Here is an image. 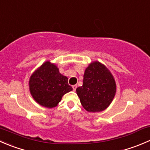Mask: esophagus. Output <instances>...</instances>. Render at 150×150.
Wrapping results in <instances>:
<instances>
[{
  "label": "esophagus",
  "instance_id": "34e87169",
  "mask_svg": "<svg viewBox=\"0 0 150 150\" xmlns=\"http://www.w3.org/2000/svg\"><path fill=\"white\" fill-rule=\"evenodd\" d=\"M72 88H73V91H75L77 88V85H73L72 86Z\"/></svg>",
  "mask_w": 150,
  "mask_h": 150
}]
</instances>
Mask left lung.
Listing matches in <instances>:
<instances>
[{
  "label": "left lung",
  "mask_w": 150,
  "mask_h": 150,
  "mask_svg": "<svg viewBox=\"0 0 150 150\" xmlns=\"http://www.w3.org/2000/svg\"><path fill=\"white\" fill-rule=\"evenodd\" d=\"M117 85L108 69L95 61L85 69L82 86L76 88L81 105L88 112L105 110L114 98Z\"/></svg>",
  "instance_id": "8db88e82"
}]
</instances>
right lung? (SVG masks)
<instances>
[{
	"mask_svg": "<svg viewBox=\"0 0 150 150\" xmlns=\"http://www.w3.org/2000/svg\"><path fill=\"white\" fill-rule=\"evenodd\" d=\"M28 85L33 100L47 108L57 106L63 95L72 90L67 77L62 75L57 66L50 61L44 62L33 72Z\"/></svg>",
	"mask_w": 150,
	"mask_h": 150,
	"instance_id": "add662e5",
	"label": "right lung"
}]
</instances>
